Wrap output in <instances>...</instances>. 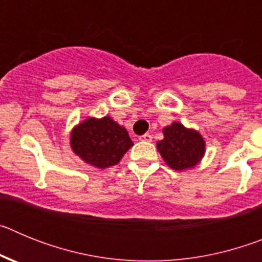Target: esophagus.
I'll return each mask as SVG.
<instances>
[{"label":"esophagus","instance_id":"34e87169","mask_svg":"<svg viewBox=\"0 0 262 262\" xmlns=\"http://www.w3.org/2000/svg\"><path fill=\"white\" fill-rule=\"evenodd\" d=\"M140 140L142 142H152V135H149V134H144L143 136H140Z\"/></svg>","mask_w":262,"mask_h":262}]
</instances>
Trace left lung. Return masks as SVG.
Wrapping results in <instances>:
<instances>
[{
	"mask_svg": "<svg viewBox=\"0 0 262 262\" xmlns=\"http://www.w3.org/2000/svg\"><path fill=\"white\" fill-rule=\"evenodd\" d=\"M164 139L156 144L169 168L178 172L195 168L206 154V142L200 131L187 128L180 122L163 128Z\"/></svg>",
	"mask_w": 262,
	"mask_h": 262,
	"instance_id": "obj_1",
	"label": "left lung"
}]
</instances>
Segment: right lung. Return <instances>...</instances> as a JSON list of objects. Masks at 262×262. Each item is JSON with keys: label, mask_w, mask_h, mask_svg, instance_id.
<instances>
[{"label": "right lung", "mask_w": 262, "mask_h": 262, "mask_svg": "<svg viewBox=\"0 0 262 262\" xmlns=\"http://www.w3.org/2000/svg\"><path fill=\"white\" fill-rule=\"evenodd\" d=\"M69 144L85 164L106 169L117 165L134 143L127 129L106 115L88 117L76 124L69 135Z\"/></svg>", "instance_id": "obj_1"}]
</instances>
